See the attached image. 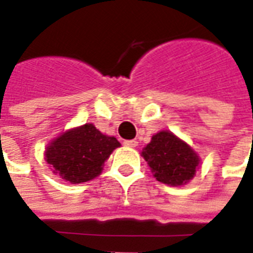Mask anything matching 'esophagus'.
Wrapping results in <instances>:
<instances>
[{
	"label": "esophagus",
	"instance_id": "34e87169",
	"mask_svg": "<svg viewBox=\"0 0 253 253\" xmlns=\"http://www.w3.org/2000/svg\"><path fill=\"white\" fill-rule=\"evenodd\" d=\"M123 145H125V146H127V148H135V146L138 145V142L135 141V139H127V141H125V142H123Z\"/></svg>",
	"mask_w": 253,
	"mask_h": 253
}]
</instances>
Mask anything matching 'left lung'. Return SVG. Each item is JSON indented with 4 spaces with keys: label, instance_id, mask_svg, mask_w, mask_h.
I'll use <instances>...</instances> for the list:
<instances>
[{
    "label": "left lung",
    "instance_id": "1",
    "mask_svg": "<svg viewBox=\"0 0 253 253\" xmlns=\"http://www.w3.org/2000/svg\"><path fill=\"white\" fill-rule=\"evenodd\" d=\"M142 156L154 177L173 187L188 183L201 163L191 146L167 130L154 134L150 143L143 148Z\"/></svg>",
    "mask_w": 253,
    "mask_h": 253
}]
</instances>
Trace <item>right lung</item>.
I'll return each instance as SVG.
<instances>
[{
	"mask_svg": "<svg viewBox=\"0 0 253 253\" xmlns=\"http://www.w3.org/2000/svg\"><path fill=\"white\" fill-rule=\"evenodd\" d=\"M119 146L115 137L104 135L86 123L51 141L46 149V161L63 180L78 184L99 176L105 160Z\"/></svg>",
	"mask_w": 253,
	"mask_h": 253,
	"instance_id": "1",
	"label": "right lung"
}]
</instances>
